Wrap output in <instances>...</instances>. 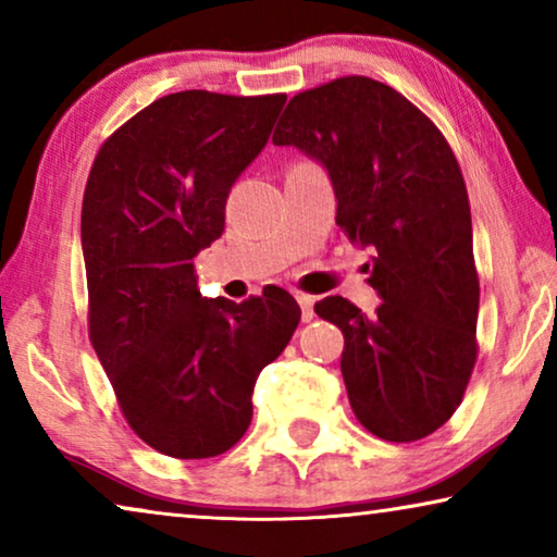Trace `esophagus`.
Segmentation results:
<instances>
[{
    "mask_svg": "<svg viewBox=\"0 0 557 557\" xmlns=\"http://www.w3.org/2000/svg\"><path fill=\"white\" fill-rule=\"evenodd\" d=\"M296 301H299V307H301L304 322H309V319L314 317V296L299 292V294H296Z\"/></svg>",
    "mask_w": 557,
    "mask_h": 557,
    "instance_id": "1",
    "label": "esophagus"
}]
</instances>
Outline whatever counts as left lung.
<instances>
[{"mask_svg": "<svg viewBox=\"0 0 557 557\" xmlns=\"http://www.w3.org/2000/svg\"><path fill=\"white\" fill-rule=\"evenodd\" d=\"M273 144L326 166L342 238L372 253L375 314L342 296L314 304L345 334L357 421L395 444L431 436L461 406L479 355L469 195L446 136L395 88L345 75L296 94Z\"/></svg>", "mask_w": 557, "mask_h": 557, "instance_id": "obj_1", "label": "left lung"}]
</instances>
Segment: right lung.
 Instances as JSON below:
<instances>
[{
    "instance_id": "1",
    "label": "right lung",
    "mask_w": 557,
    "mask_h": 557,
    "mask_svg": "<svg viewBox=\"0 0 557 557\" xmlns=\"http://www.w3.org/2000/svg\"><path fill=\"white\" fill-rule=\"evenodd\" d=\"M284 94L180 90L101 144L83 193L88 337L126 423L172 459L243 438L253 387L301 319L278 286L205 299L195 256L225 231L238 174L265 147Z\"/></svg>"
}]
</instances>
